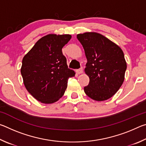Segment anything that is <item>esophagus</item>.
I'll list each match as a JSON object with an SVG mask.
<instances>
[{
  "mask_svg": "<svg viewBox=\"0 0 146 146\" xmlns=\"http://www.w3.org/2000/svg\"><path fill=\"white\" fill-rule=\"evenodd\" d=\"M76 73L78 74V75H80V74H82L83 73V70L82 68H80L78 69V70H76Z\"/></svg>",
  "mask_w": 146,
  "mask_h": 146,
  "instance_id": "1",
  "label": "esophagus"
}]
</instances>
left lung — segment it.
Segmentation results:
<instances>
[{"mask_svg":"<svg viewBox=\"0 0 146 146\" xmlns=\"http://www.w3.org/2000/svg\"><path fill=\"white\" fill-rule=\"evenodd\" d=\"M87 58L85 73L90 78L84 92L91 99L106 100L122 85L127 68L124 55L117 44L96 32L76 35Z\"/></svg>","mask_w":146,"mask_h":146,"instance_id":"1","label":"left lung"}]
</instances>
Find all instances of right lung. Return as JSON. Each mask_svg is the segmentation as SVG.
<instances>
[{
  "instance_id": "add662e5",
  "label": "right lung",
  "mask_w": 146,
  "mask_h": 146,
  "mask_svg": "<svg viewBox=\"0 0 146 146\" xmlns=\"http://www.w3.org/2000/svg\"><path fill=\"white\" fill-rule=\"evenodd\" d=\"M71 38L69 34H48L36 42L24 55L21 69L24 86L39 102L53 104L64 95L69 78L75 75L69 69L62 49Z\"/></svg>"
}]
</instances>
